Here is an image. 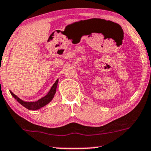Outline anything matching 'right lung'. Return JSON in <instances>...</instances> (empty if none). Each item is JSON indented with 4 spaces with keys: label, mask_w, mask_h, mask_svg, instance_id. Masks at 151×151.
<instances>
[{
    "label": "right lung",
    "mask_w": 151,
    "mask_h": 151,
    "mask_svg": "<svg viewBox=\"0 0 151 151\" xmlns=\"http://www.w3.org/2000/svg\"><path fill=\"white\" fill-rule=\"evenodd\" d=\"M58 83V79L56 80L55 83L52 85L51 88H50V91H49L48 93L44 96V97L41 98V99L38 100L37 101H35V102H26V101H24L22 100L19 99V98H18L17 96L14 95L12 91H10V92L14 99L17 100V102H19L22 105H23L24 108H26L27 109H28V110H39L40 108H43V106L46 105L48 103H49L52 101V99H53L54 96H55V94Z\"/></svg>",
    "instance_id": "1"
}]
</instances>
